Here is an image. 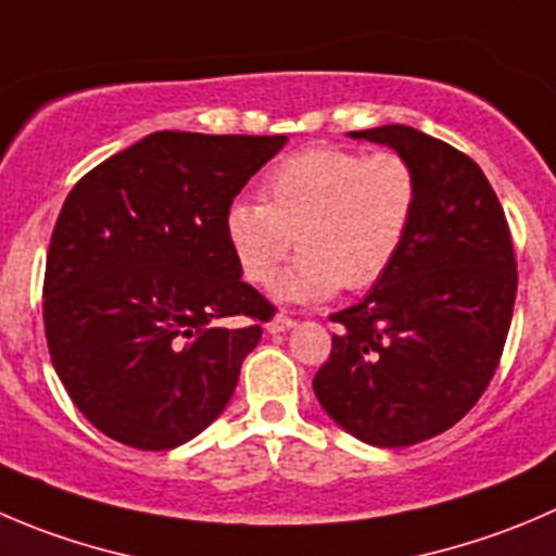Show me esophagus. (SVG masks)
Masks as SVG:
<instances>
[{
  "mask_svg": "<svg viewBox=\"0 0 556 556\" xmlns=\"http://www.w3.org/2000/svg\"><path fill=\"white\" fill-rule=\"evenodd\" d=\"M293 326H295L293 317H288V315H277V317H274L271 323H268L266 331H268V333H282V331H290V328H293Z\"/></svg>",
  "mask_w": 556,
  "mask_h": 556,
  "instance_id": "obj_1",
  "label": "esophagus"
}]
</instances>
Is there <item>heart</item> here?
<instances>
[{
    "instance_id": "1",
    "label": "heart",
    "mask_w": 556,
    "mask_h": 556,
    "mask_svg": "<svg viewBox=\"0 0 556 556\" xmlns=\"http://www.w3.org/2000/svg\"><path fill=\"white\" fill-rule=\"evenodd\" d=\"M261 198H239L225 212L241 274L274 282L295 241L301 252L277 295L320 301L337 288H369L391 268L418 212V174L396 152L306 149L268 170Z\"/></svg>"
}]
</instances>
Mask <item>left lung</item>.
<instances>
[{
	"instance_id": "obj_1",
	"label": "left lung",
	"mask_w": 556,
	"mask_h": 556,
	"mask_svg": "<svg viewBox=\"0 0 556 556\" xmlns=\"http://www.w3.org/2000/svg\"><path fill=\"white\" fill-rule=\"evenodd\" d=\"M409 160L418 212L375 288L331 315L339 333L312 388L348 434L402 448L462 421L503 355L516 257L503 206L467 154L407 124L348 132Z\"/></svg>"
}]
</instances>
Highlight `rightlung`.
I'll list each match as a JSON object with an SVG mask.
<instances>
[{"mask_svg":"<svg viewBox=\"0 0 556 556\" xmlns=\"http://www.w3.org/2000/svg\"><path fill=\"white\" fill-rule=\"evenodd\" d=\"M288 135L152 132L70 190L46 261L51 364L111 440L168 451L228 407L271 304L225 212Z\"/></svg>","mask_w":556,"mask_h":556,"instance_id":"right-lung-1","label":"right lung"}]
</instances>
